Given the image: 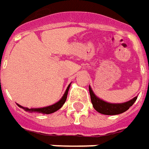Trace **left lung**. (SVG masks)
Instances as JSON below:
<instances>
[{
	"instance_id": "1",
	"label": "left lung",
	"mask_w": 149,
	"mask_h": 149,
	"mask_svg": "<svg viewBox=\"0 0 149 149\" xmlns=\"http://www.w3.org/2000/svg\"><path fill=\"white\" fill-rule=\"evenodd\" d=\"M89 89L93 107L95 108L96 111L102 113V114H105V115H116V114H119L123 112L127 111L129 108L134 104V102L137 100V97H134L133 100H129L125 103L110 104V103L105 102L104 100H100V98H98L94 94L90 86H89Z\"/></svg>"
}]
</instances>
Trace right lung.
Segmentation results:
<instances>
[{
	"mask_svg": "<svg viewBox=\"0 0 149 149\" xmlns=\"http://www.w3.org/2000/svg\"><path fill=\"white\" fill-rule=\"evenodd\" d=\"M70 87V84H69V86L67 87L65 94L63 95V97L60 99L57 103H55L52 105L47 106V107H44V108H36V109H29V108H25V107H22L20 104H17V105L22 108L23 109H25L26 111L31 112V113H44V114H49V113H52L54 112L57 111L58 109H60V108L63 106V104L65 103V100L67 99V95H68V91Z\"/></svg>",
	"mask_w": 149,
	"mask_h": 149,
	"instance_id": "obj_1",
	"label": "right lung"
}]
</instances>
